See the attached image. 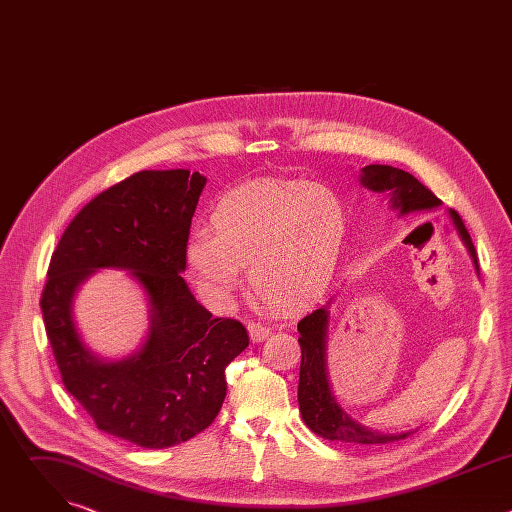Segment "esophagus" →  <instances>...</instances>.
<instances>
[{
	"label": "esophagus",
	"mask_w": 512,
	"mask_h": 512,
	"mask_svg": "<svg viewBox=\"0 0 512 512\" xmlns=\"http://www.w3.org/2000/svg\"><path fill=\"white\" fill-rule=\"evenodd\" d=\"M271 334V328L261 324V322H251L249 324V336L253 342H263Z\"/></svg>",
	"instance_id": "esophagus-1"
}]
</instances>
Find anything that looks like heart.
Returning a JSON list of instances; mask_svg holds the SVG:
<instances>
[{
  "mask_svg": "<svg viewBox=\"0 0 512 512\" xmlns=\"http://www.w3.org/2000/svg\"><path fill=\"white\" fill-rule=\"evenodd\" d=\"M212 235L196 231L186 265L202 294L229 304L249 267L255 294L294 308L328 285L346 237L342 198L320 184L257 182L233 190L210 214Z\"/></svg>",
  "mask_w": 512,
  "mask_h": 512,
  "instance_id": "b5f03b06",
  "label": "heart"
}]
</instances>
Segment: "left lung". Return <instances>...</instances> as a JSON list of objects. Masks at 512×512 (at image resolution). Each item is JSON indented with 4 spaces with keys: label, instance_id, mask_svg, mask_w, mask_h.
Listing matches in <instances>:
<instances>
[{
    "label": "left lung",
    "instance_id": "left-lung-1",
    "mask_svg": "<svg viewBox=\"0 0 512 512\" xmlns=\"http://www.w3.org/2000/svg\"><path fill=\"white\" fill-rule=\"evenodd\" d=\"M360 184L385 194L389 198L391 210H397L399 216L421 212V210H435L442 206V200L437 198L429 188H425L417 178H413L409 172L383 166V164H371L360 168L358 176ZM452 221L456 225V231L466 245L476 275H480L476 249L472 245V239L460 223V216L450 212ZM334 298L306 318L300 320L298 332H300V346H302V364H300V385H298V403L304 423L324 440L342 442V444H358V446H375V444H389L395 440H403L413 429L401 431V433H383L377 429H371L367 425L358 423L352 419L342 405L338 403L332 383L328 377V364H326V350H328V324H330V306Z\"/></svg>",
    "mask_w": 512,
    "mask_h": 512
}]
</instances>
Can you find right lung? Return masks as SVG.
<instances>
[{
	"mask_svg": "<svg viewBox=\"0 0 512 512\" xmlns=\"http://www.w3.org/2000/svg\"><path fill=\"white\" fill-rule=\"evenodd\" d=\"M206 178L143 170L95 196L52 253L42 318L66 391L97 427L162 450L206 429L227 395L225 369L249 346L247 330L212 318L182 273L190 223ZM99 268H123L151 310L149 334L129 357H99L74 322L80 285Z\"/></svg>",
	"mask_w": 512,
	"mask_h": 512,
	"instance_id": "1",
	"label": "right lung"
}]
</instances>
